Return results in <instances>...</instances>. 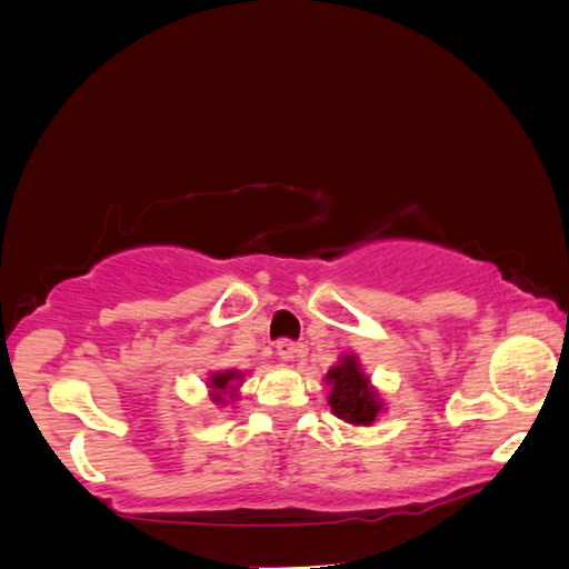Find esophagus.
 Segmentation results:
<instances>
[{"mask_svg": "<svg viewBox=\"0 0 569 569\" xmlns=\"http://www.w3.org/2000/svg\"><path fill=\"white\" fill-rule=\"evenodd\" d=\"M276 353H278V359L293 361L296 356L303 353V343H298V341H293V339H281V341L276 343Z\"/></svg>", "mask_w": 569, "mask_h": 569, "instance_id": "obj_1", "label": "esophagus"}]
</instances>
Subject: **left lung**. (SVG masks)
Instances as JSON below:
<instances>
[{"label":"left lung","instance_id":"8db88e82","mask_svg":"<svg viewBox=\"0 0 569 569\" xmlns=\"http://www.w3.org/2000/svg\"><path fill=\"white\" fill-rule=\"evenodd\" d=\"M326 381L331 387L329 403L336 417L349 423H361V427H369L377 419L381 401L377 399V391L369 387V379L359 369L356 356H343L341 363L329 371Z\"/></svg>","mask_w":569,"mask_h":569}]
</instances>
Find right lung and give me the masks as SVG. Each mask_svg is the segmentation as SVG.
Here are the masks:
<instances>
[{"label": "right lung", "instance_id": "obj_1", "mask_svg": "<svg viewBox=\"0 0 569 569\" xmlns=\"http://www.w3.org/2000/svg\"><path fill=\"white\" fill-rule=\"evenodd\" d=\"M236 379H243L240 377L238 371H223V373H213V377H210V387H213V399L216 401H226V397L223 393L228 391V389H233L230 387V381H236Z\"/></svg>", "mask_w": 569, "mask_h": 569}]
</instances>
